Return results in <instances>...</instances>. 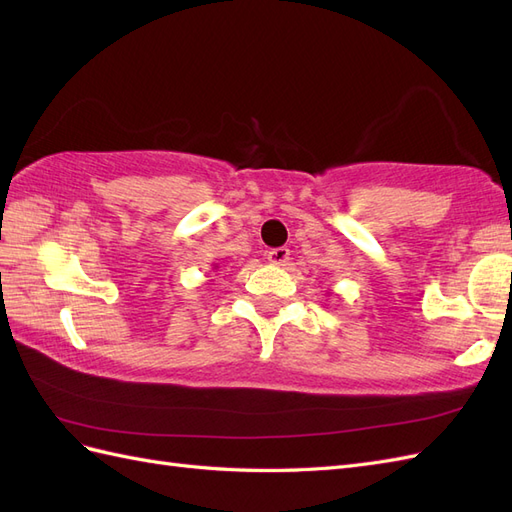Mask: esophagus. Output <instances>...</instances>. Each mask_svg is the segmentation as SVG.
<instances>
[{
	"mask_svg": "<svg viewBox=\"0 0 512 512\" xmlns=\"http://www.w3.org/2000/svg\"><path fill=\"white\" fill-rule=\"evenodd\" d=\"M267 258H269L271 265H275V267H286L288 260H290V250H288V247H275V250H271L267 254Z\"/></svg>",
	"mask_w": 512,
	"mask_h": 512,
	"instance_id": "34e87169",
	"label": "esophagus"
}]
</instances>
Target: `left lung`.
Instances as JSON below:
<instances>
[{
    "label": "left lung",
    "mask_w": 512,
    "mask_h": 512,
    "mask_svg": "<svg viewBox=\"0 0 512 512\" xmlns=\"http://www.w3.org/2000/svg\"><path fill=\"white\" fill-rule=\"evenodd\" d=\"M327 294H329V292H327Z\"/></svg>",
    "instance_id": "left-lung-1"
}]
</instances>
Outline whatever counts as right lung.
I'll return each mask as SVG.
<instances>
[{
  "label": "right lung",
  "mask_w": 512,
  "mask_h": 512,
  "mask_svg": "<svg viewBox=\"0 0 512 512\" xmlns=\"http://www.w3.org/2000/svg\"><path fill=\"white\" fill-rule=\"evenodd\" d=\"M213 269H218V265H213Z\"/></svg>",
  "instance_id": "add662e5"
}]
</instances>
